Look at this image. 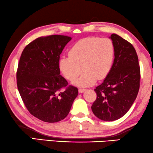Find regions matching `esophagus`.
<instances>
[{"label":"esophagus","instance_id":"1","mask_svg":"<svg viewBox=\"0 0 153 153\" xmlns=\"http://www.w3.org/2000/svg\"><path fill=\"white\" fill-rule=\"evenodd\" d=\"M85 91V89H78V92L79 94H81V93H83L84 91Z\"/></svg>","mask_w":153,"mask_h":153}]
</instances>
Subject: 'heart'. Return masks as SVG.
<instances>
[{"label": "heart", "mask_w": 153, "mask_h": 153, "mask_svg": "<svg viewBox=\"0 0 153 153\" xmlns=\"http://www.w3.org/2000/svg\"><path fill=\"white\" fill-rule=\"evenodd\" d=\"M115 48L109 38L87 37L77 42L71 48L68 55L59 60V68L68 80H74L79 87H88L96 79H104L110 71L114 59Z\"/></svg>", "instance_id": "1"}]
</instances>
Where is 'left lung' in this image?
Listing matches in <instances>:
<instances>
[{
  "instance_id": "obj_1",
  "label": "left lung",
  "mask_w": 153,
  "mask_h": 153,
  "mask_svg": "<svg viewBox=\"0 0 153 153\" xmlns=\"http://www.w3.org/2000/svg\"><path fill=\"white\" fill-rule=\"evenodd\" d=\"M115 48L114 59L103 82L94 89L96 100L91 106L94 115L113 121L128 112L136 99L140 86V66L132 44L117 34L109 36Z\"/></svg>"
}]
</instances>
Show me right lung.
Masks as SVG:
<instances>
[{
  "instance_id": "add662e5",
  "label": "right lung",
  "mask_w": 153,
  "mask_h": 153,
  "mask_svg": "<svg viewBox=\"0 0 153 153\" xmlns=\"http://www.w3.org/2000/svg\"><path fill=\"white\" fill-rule=\"evenodd\" d=\"M71 37L64 35L42 36L27 45L21 53L16 73L17 87L34 117L55 123L67 117L78 90L68 86L60 76L59 55ZM64 88V92L60 90Z\"/></svg>"
}]
</instances>
